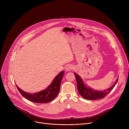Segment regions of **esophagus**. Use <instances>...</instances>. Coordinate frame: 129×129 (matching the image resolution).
Segmentation results:
<instances>
[{"instance_id": "34e87169", "label": "esophagus", "mask_w": 129, "mask_h": 129, "mask_svg": "<svg viewBox=\"0 0 129 129\" xmlns=\"http://www.w3.org/2000/svg\"><path fill=\"white\" fill-rule=\"evenodd\" d=\"M73 68V66L72 65H68L67 66H66L65 69H66V71H70V70H72Z\"/></svg>"}]
</instances>
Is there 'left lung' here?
<instances>
[{
  "instance_id": "1",
  "label": "left lung",
  "mask_w": 129,
  "mask_h": 129,
  "mask_svg": "<svg viewBox=\"0 0 129 129\" xmlns=\"http://www.w3.org/2000/svg\"><path fill=\"white\" fill-rule=\"evenodd\" d=\"M74 75L76 79L77 89L79 93L84 99L88 100H96L105 97L113 89L118 80V78H117L114 84L108 89L104 91H98L92 89L88 87H86L82 79L80 77V76L75 73H74Z\"/></svg>"
}]
</instances>
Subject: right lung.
<instances>
[{"label": "right lung", "instance_id": "right-lung-1", "mask_svg": "<svg viewBox=\"0 0 129 129\" xmlns=\"http://www.w3.org/2000/svg\"><path fill=\"white\" fill-rule=\"evenodd\" d=\"M64 73V71L59 73L54 79L53 82L47 87L46 89L33 94L26 92L20 89L17 85L16 86L21 95L32 102L39 104L49 103L55 99L58 94L59 91L61 81Z\"/></svg>", "mask_w": 129, "mask_h": 129}]
</instances>
